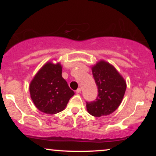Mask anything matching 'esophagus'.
I'll list each match as a JSON object with an SVG mask.
<instances>
[{"mask_svg":"<svg viewBox=\"0 0 156 156\" xmlns=\"http://www.w3.org/2000/svg\"><path fill=\"white\" fill-rule=\"evenodd\" d=\"M80 92H81V89H80V88H78V89H77V90L76 91V92L77 93V94H78V93H80Z\"/></svg>","mask_w":156,"mask_h":156,"instance_id":"obj_1","label":"esophagus"}]
</instances>
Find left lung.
Masks as SVG:
<instances>
[{
	"instance_id": "8db88e82",
	"label": "left lung",
	"mask_w": 156,
	"mask_h": 156,
	"mask_svg": "<svg viewBox=\"0 0 156 156\" xmlns=\"http://www.w3.org/2000/svg\"><path fill=\"white\" fill-rule=\"evenodd\" d=\"M98 89L95 101L87 102L89 114L96 117L112 114L119 106L126 90V81L115 67L100 60L91 67Z\"/></svg>"
}]
</instances>
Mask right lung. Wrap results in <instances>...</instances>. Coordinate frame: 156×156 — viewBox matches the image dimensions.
Instances as JSON below:
<instances>
[{"instance_id":"add662e5","label":"right lung","mask_w":156,"mask_h":156,"mask_svg":"<svg viewBox=\"0 0 156 156\" xmlns=\"http://www.w3.org/2000/svg\"><path fill=\"white\" fill-rule=\"evenodd\" d=\"M60 62H48L36 73L29 85L34 104L41 112L54 114L67 106L75 93L62 78Z\"/></svg>"}]
</instances>
